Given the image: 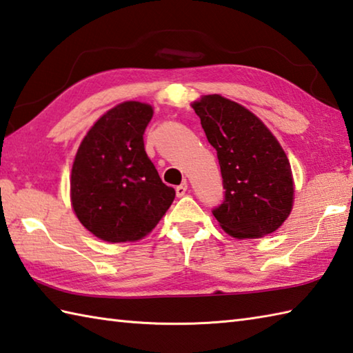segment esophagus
<instances>
[{
  "label": "esophagus",
  "mask_w": 353,
  "mask_h": 353,
  "mask_svg": "<svg viewBox=\"0 0 353 353\" xmlns=\"http://www.w3.org/2000/svg\"><path fill=\"white\" fill-rule=\"evenodd\" d=\"M186 190H188V183H186V182H183L182 185H179L177 188H176V194H177V197H183V196H185V192H186Z\"/></svg>",
  "instance_id": "34e87169"
}]
</instances>
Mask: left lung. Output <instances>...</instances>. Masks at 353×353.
Masks as SVG:
<instances>
[{"label":"left lung","instance_id":"left-lung-1","mask_svg":"<svg viewBox=\"0 0 353 353\" xmlns=\"http://www.w3.org/2000/svg\"><path fill=\"white\" fill-rule=\"evenodd\" d=\"M217 151L225 200L212 211L231 237L259 239L277 231L294 206V177L285 150L246 107L205 94L191 103Z\"/></svg>","mask_w":353,"mask_h":353}]
</instances>
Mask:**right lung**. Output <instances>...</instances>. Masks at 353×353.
<instances>
[{
	"mask_svg": "<svg viewBox=\"0 0 353 353\" xmlns=\"http://www.w3.org/2000/svg\"><path fill=\"white\" fill-rule=\"evenodd\" d=\"M153 113L145 102L117 103L93 123L76 151L72 208L85 230L108 243L148 236L176 197L143 148Z\"/></svg>",
	"mask_w": 353,
	"mask_h": 353,
	"instance_id": "right-lung-1",
	"label": "right lung"
}]
</instances>
